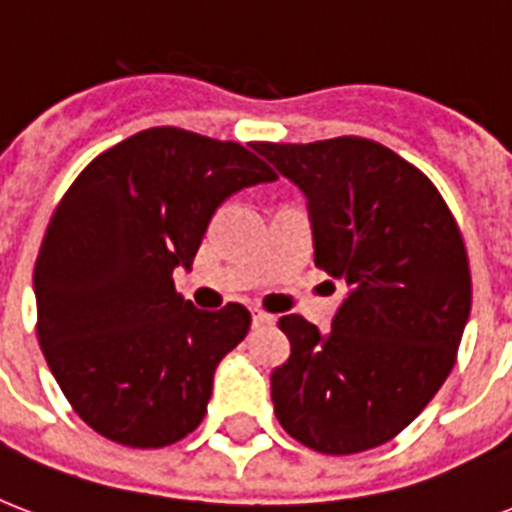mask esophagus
Instances as JSON below:
<instances>
[{"label": "esophagus", "mask_w": 512, "mask_h": 512, "mask_svg": "<svg viewBox=\"0 0 512 512\" xmlns=\"http://www.w3.org/2000/svg\"><path fill=\"white\" fill-rule=\"evenodd\" d=\"M252 324H255V327H271V324H276V316L265 311H255L252 313Z\"/></svg>", "instance_id": "1"}]
</instances>
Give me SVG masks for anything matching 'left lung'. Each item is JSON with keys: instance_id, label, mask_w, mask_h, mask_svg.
Returning <instances> with one entry per match:
<instances>
[{"instance_id": "obj_1", "label": "left lung", "mask_w": 512, "mask_h": 512, "mask_svg": "<svg viewBox=\"0 0 512 512\" xmlns=\"http://www.w3.org/2000/svg\"><path fill=\"white\" fill-rule=\"evenodd\" d=\"M305 193L316 265L345 281L332 329L281 316L287 364L273 412L321 454L396 438L449 377L470 316V265L457 220L414 164L366 138L255 143Z\"/></svg>"}]
</instances>
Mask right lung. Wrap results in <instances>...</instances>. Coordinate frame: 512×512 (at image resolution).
Masks as SVG:
<instances>
[{"mask_svg": "<svg viewBox=\"0 0 512 512\" xmlns=\"http://www.w3.org/2000/svg\"><path fill=\"white\" fill-rule=\"evenodd\" d=\"M276 172L231 140L154 127L92 159L34 265L36 337L74 412L108 441L162 449L207 414L212 377L249 332L244 305L175 292L215 209Z\"/></svg>", "mask_w": 512, "mask_h": 512, "instance_id": "add662e5", "label": "right lung"}]
</instances>
